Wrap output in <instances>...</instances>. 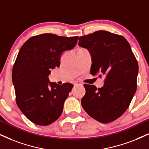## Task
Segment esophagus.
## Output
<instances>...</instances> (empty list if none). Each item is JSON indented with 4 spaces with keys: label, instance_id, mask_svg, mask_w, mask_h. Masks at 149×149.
I'll list each match as a JSON object with an SVG mask.
<instances>
[{
    "label": "esophagus",
    "instance_id": "34e87169",
    "mask_svg": "<svg viewBox=\"0 0 149 149\" xmlns=\"http://www.w3.org/2000/svg\"><path fill=\"white\" fill-rule=\"evenodd\" d=\"M73 84H74L75 86H82V84L81 83V82H75L74 83H73Z\"/></svg>",
    "mask_w": 149,
    "mask_h": 149
}]
</instances>
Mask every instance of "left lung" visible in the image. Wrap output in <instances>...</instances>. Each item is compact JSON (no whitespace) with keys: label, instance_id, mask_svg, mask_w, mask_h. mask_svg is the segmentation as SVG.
Segmentation results:
<instances>
[{"label":"left lung","instance_id":"obj_1","mask_svg":"<svg viewBox=\"0 0 149 149\" xmlns=\"http://www.w3.org/2000/svg\"><path fill=\"white\" fill-rule=\"evenodd\" d=\"M78 45L91 54V74L105 76L101 88L84 84L82 108L102 123L114 121L127 111L137 89L138 63L131 46L122 36L102 30L80 37Z\"/></svg>","mask_w":149,"mask_h":149}]
</instances>
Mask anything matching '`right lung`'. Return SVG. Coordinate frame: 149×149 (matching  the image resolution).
Here are the masks:
<instances>
[{
	"label": "right lung",
	"instance_id": "obj_1",
	"mask_svg": "<svg viewBox=\"0 0 149 149\" xmlns=\"http://www.w3.org/2000/svg\"><path fill=\"white\" fill-rule=\"evenodd\" d=\"M78 36L43 33L30 38L18 52L12 70L16 104L36 125L47 126L61 116L73 85L51 82V69L61 65L62 54L76 45Z\"/></svg>",
	"mask_w": 149,
	"mask_h": 149
}]
</instances>
